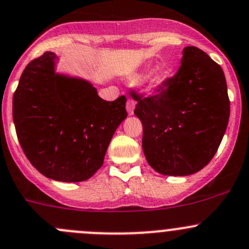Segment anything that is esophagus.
Returning <instances> with one entry per match:
<instances>
[{"instance_id":"1","label":"esophagus","mask_w":249,"mask_h":249,"mask_svg":"<svg viewBox=\"0 0 249 249\" xmlns=\"http://www.w3.org/2000/svg\"><path fill=\"white\" fill-rule=\"evenodd\" d=\"M134 109H135V102L132 100H127L126 110H127V113H129V115L134 114Z\"/></svg>"}]
</instances>
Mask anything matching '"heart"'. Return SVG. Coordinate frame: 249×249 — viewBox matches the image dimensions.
I'll list each match as a JSON object with an SVG mask.
<instances>
[{"instance_id": "obj_1", "label": "heart", "mask_w": 249, "mask_h": 249, "mask_svg": "<svg viewBox=\"0 0 249 249\" xmlns=\"http://www.w3.org/2000/svg\"><path fill=\"white\" fill-rule=\"evenodd\" d=\"M164 79H165L164 74H161V73L156 74V75H154L153 78H152L151 80H149V86H151V88H156V86L160 85V84L163 83Z\"/></svg>"}]
</instances>
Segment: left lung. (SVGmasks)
<instances>
[{"label": "left lung", "mask_w": 249, "mask_h": 249, "mask_svg": "<svg viewBox=\"0 0 249 249\" xmlns=\"http://www.w3.org/2000/svg\"><path fill=\"white\" fill-rule=\"evenodd\" d=\"M132 97L144 157L157 173L192 175L212 160L228 127L230 101L223 69L206 52L185 47L178 73L156 96Z\"/></svg>", "instance_id": "1"}]
</instances>
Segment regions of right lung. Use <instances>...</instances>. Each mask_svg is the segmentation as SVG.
<instances>
[{"mask_svg": "<svg viewBox=\"0 0 249 249\" xmlns=\"http://www.w3.org/2000/svg\"><path fill=\"white\" fill-rule=\"evenodd\" d=\"M58 60L46 52L26 66L13 96V122L26 158L42 175L80 182L102 166L127 117L126 98L102 100L89 80L55 71Z\"/></svg>", "mask_w": 249, "mask_h": 249, "instance_id": "1", "label": "right lung"}]
</instances>
